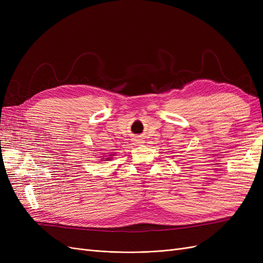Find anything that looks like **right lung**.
I'll return each instance as SVG.
<instances>
[{
    "mask_svg": "<svg viewBox=\"0 0 263 263\" xmlns=\"http://www.w3.org/2000/svg\"><path fill=\"white\" fill-rule=\"evenodd\" d=\"M106 159H108V160H109V159H110V158H106Z\"/></svg>",
    "mask_w": 263,
    "mask_h": 263,
    "instance_id": "right-lung-1",
    "label": "right lung"
}]
</instances>
